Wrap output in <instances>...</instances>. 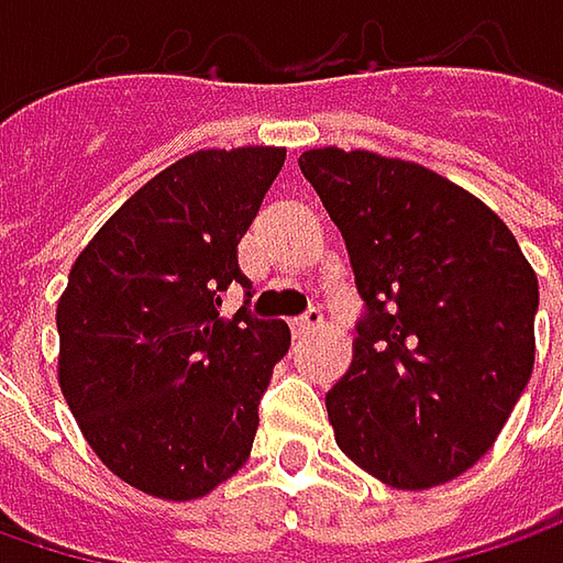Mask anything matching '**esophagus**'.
Returning <instances> with one entry per match:
<instances>
[{
	"label": "esophagus",
	"mask_w": 563,
	"mask_h": 563,
	"mask_svg": "<svg viewBox=\"0 0 563 563\" xmlns=\"http://www.w3.org/2000/svg\"><path fill=\"white\" fill-rule=\"evenodd\" d=\"M319 325H322V313H319V310H310V313H303L300 319H294L291 335L294 338H307L310 332H316Z\"/></svg>",
	"instance_id": "34e87169"
}]
</instances>
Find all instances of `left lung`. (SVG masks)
<instances>
[{"mask_svg":"<svg viewBox=\"0 0 563 563\" xmlns=\"http://www.w3.org/2000/svg\"><path fill=\"white\" fill-rule=\"evenodd\" d=\"M297 165L366 307L325 395L338 448L388 486H442L495 444L530 382L536 272L483 200L422 165L338 146Z\"/></svg>","mask_w":563,"mask_h":563,"instance_id":"obj_1","label":"left lung"}]
</instances>
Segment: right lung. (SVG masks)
<instances>
[{
	"mask_svg": "<svg viewBox=\"0 0 563 563\" xmlns=\"http://www.w3.org/2000/svg\"><path fill=\"white\" fill-rule=\"evenodd\" d=\"M285 165L278 146L200 150L99 228L58 300V385L84 439L128 486L203 498L244 464L291 332L247 303L238 244Z\"/></svg>",
	"mask_w": 563,
	"mask_h": 563,
	"instance_id": "obj_1",
	"label": "right lung"
}]
</instances>
